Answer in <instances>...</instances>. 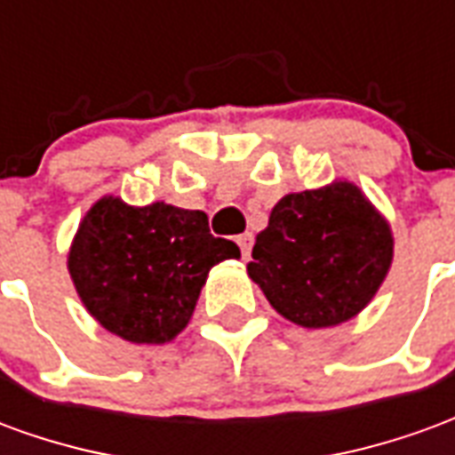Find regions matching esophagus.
Wrapping results in <instances>:
<instances>
[{"mask_svg":"<svg viewBox=\"0 0 455 455\" xmlns=\"http://www.w3.org/2000/svg\"><path fill=\"white\" fill-rule=\"evenodd\" d=\"M236 243L238 248H241V256L251 258V248H253V234H241V236H236Z\"/></svg>","mask_w":455,"mask_h":455,"instance_id":"obj_1","label":"esophagus"}]
</instances>
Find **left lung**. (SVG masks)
Segmentation results:
<instances>
[{
	"label": "left lung",
	"mask_w": 455,
	"mask_h": 455,
	"mask_svg": "<svg viewBox=\"0 0 455 455\" xmlns=\"http://www.w3.org/2000/svg\"><path fill=\"white\" fill-rule=\"evenodd\" d=\"M392 256L387 219L358 185L334 180L277 202L246 270L277 315L305 329H326L371 305Z\"/></svg>",
	"instance_id": "obj_1"
}]
</instances>
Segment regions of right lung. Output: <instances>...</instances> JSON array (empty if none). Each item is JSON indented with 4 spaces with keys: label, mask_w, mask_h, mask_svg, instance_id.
Listing matches in <instances>:
<instances>
[{
    "label": "right lung",
    "mask_w": 455,
    "mask_h": 455,
    "mask_svg": "<svg viewBox=\"0 0 455 455\" xmlns=\"http://www.w3.org/2000/svg\"><path fill=\"white\" fill-rule=\"evenodd\" d=\"M241 258L234 241L209 234L199 209L165 202L131 207L97 199L84 214L68 273L84 309L131 343H168L189 324L212 267Z\"/></svg>",
    "instance_id": "add662e5"
}]
</instances>
